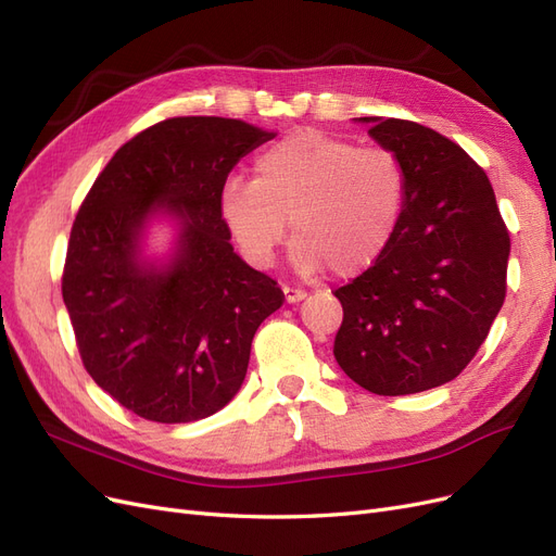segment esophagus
<instances>
[{"label":"esophagus","mask_w":556,"mask_h":556,"mask_svg":"<svg viewBox=\"0 0 556 556\" xmlns=\"http://www.w3.org/2000/svg\"><path fill=\"white\" fill-rule=\"evenodd\" d=\"M285 294V304H299V301H304L308 294L304 290H294V288H282Z\"/></svg>","instance_id":"obj_1"}]
</instances>
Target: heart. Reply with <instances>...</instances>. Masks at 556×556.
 Wrapping results in <instances>:
<instances>
[{
  "label": "heart",
  "instance_id": "b5f03b06",
  "mask_svg": "<svg viewBox=\"0 0 556 556\" xmlns=\"http://www.w3.org/2000/svg\"><path fill=\"white\" fill-rule=\"evenodd\" d=\"M403 172L380 148H359L319 129H296L255 160V178H229L217 206L252 266H268L292 227L301 276L329 268L352 278L390 245L403 208Z\"/></svg>",
  "mask_w": 556,
  "mask_h": 556
}]
</instances>
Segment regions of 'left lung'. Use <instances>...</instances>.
<instances>
[{
	"label": "left lung",
	"mask_w": 556,
	"mask_h": 556,
	"mask_svg": "<svg viewBox=\"0 0 556 556\" xmlns=\"http://www.w3.org/2000/svg\"><path fill=\"white\" fill-rule=\"evenodd\" d=\"M403 172V208L378 262L336 290L333 357L380 396L427 392L476 357L506 299L510 237L492 182L443 134L396 117H355Z\"/></svg>",
	"instance_id": "8db88e82"
}]
</instances>
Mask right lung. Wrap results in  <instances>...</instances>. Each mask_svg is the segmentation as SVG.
<instances>
[{
	"mask_svg": "<svg viewBox=\"0 0 556 556\" xmlns=\"http://www.w3.org/2000/svg\"><path fill=\"white\" fill-rule=\"evenodd\" d=\"M231 117H172L127 141L99 174L72 227L62 296L80 359L121 406L150 422L204 419L241 390L252 336L282 292L248 266L220 217L241 157L271 141ZM175 241L148 256L144 237Z\"/></svg>",
	"mask_w": 556,
	"mask_h": 556,
	"instance_id": "1",
	"label": "right lung"
}]
</instances>
